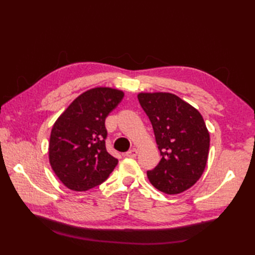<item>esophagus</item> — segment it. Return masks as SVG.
<instances>
[{
	"label": "esophagus",
	"instance_id": "1",
	"mask_svg": "<svg viewBox=\"0 0 255 255\" xmlns=\"http://www.w3.org/2000/svg\"><path fill=\"white\" fill-rule=\"evenodd\" d=\"M137 154H138V150L133 148L131 150L127 151V152L125 153V156H127V158H136Z\"/></svg>",
	"mask_w": 255,
	"mask_h": 255
}]
</instances>
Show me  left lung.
Segmentation results:
<instances>
[{"mask_svg": "<svg viewBox=\"0 0 255 255\" xmlns=\"http://www.w3.org/2000/svg\"><path fill=\"white\" fill-rule=\"evenodd\" d=\"M160 150L161 160L147 172L150 183L165 194H180L196 183L207 163L209 132L200 113L180 97L139 93Z\"/></svg>", "mask_w": 255, "mask_h": 255, "instance_id": "obj_1", "label": "left lung"}]
</instances>
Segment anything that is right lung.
<instances>
[{
	"label": "right lung",
	"instance_id": "1",
	"mask_svg": "<svg viewBox=\"0 0 255 255\" xmlns=\"http://www.w3.org/2000/svg\"><path fill=\"white\" fill-rule=\"evenodd\" d=\"M124 92L94 88L78 96L59 117L50 133L49 162L64 185L85 192L100 185L118 160L107 152L105 119Z\"/></svg>",
	"mask_w": 255,
	"mask_h": 255
}]
</instances>
